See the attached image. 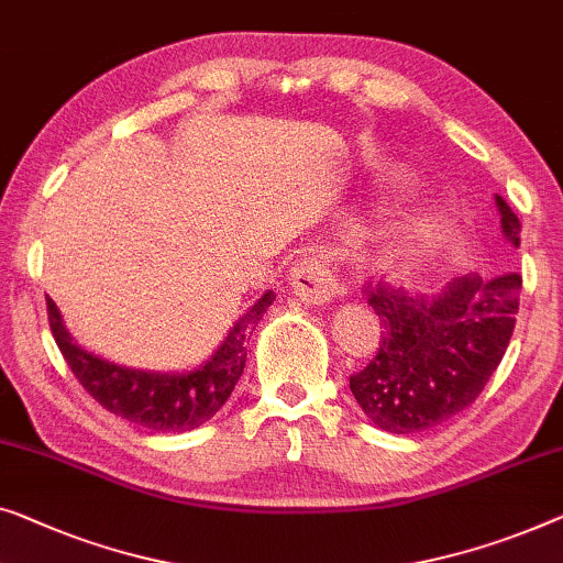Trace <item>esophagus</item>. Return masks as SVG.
<instances>
[{
  "mask_svg": "<svg viewBox=\"0 0 563 563\" xmlns=\"http://www.w3.org/2000/svg\"><path fill=\"white\" fill-rule=\"evenodd\" d=\"M291 287H295L297 297L307 305H324L330 301L338 289L335 274L330 272V264L322 262L320 256H305L291 266L289 274Z\"/></svg>",
  "mask_w": 563,
  "mask_h": 563,
  "instance_id": "esophagus-1",
  "label": "esophagus"
}]
</instances>
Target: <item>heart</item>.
Wrapping results in <instances>:
<instances>
[{
    "mask_svg": "<svg viewBox=\"0 0 563 563\" xmlns=\"http://www.w3.org/2000/svg\"><path fill=\"white\" fill-rule=\"evenodd\" d=\"M409 254H413V249H411V251H409Z\"/></svg>",
    "mask_w": 563,
    "mask_h": 563,
    "instance_id": "1",
    "label": "heart"
}]
</instances>
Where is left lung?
<instances>
[{"label": "left lung", "instance_id": "1", "mask_svg": "<svg viewBox=\"0 0 563 563\" xmlns=\"http://www.w3.org/2000/svg\"><path fill=\"white\" fill-rule=\"evenodd\" d=\"M500 223L520 243V221L500 195ZM523 279L462 276L437 297H409L386 282L365 295L380 320L376 355L350 376V390L376 427L411 434L446 421L483 394L516 330Z\"/></svg>", "mask_w": 563, "mask_h": 563}]
</instances>
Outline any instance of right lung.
Returning a JSON list of instances; mask_svg holds the SVG:
<instances>
[{"mask_svg":"<svg viewBox=\"0 0 563 563\" xmlns=\"http://www.w3.org/2000/svg\"><path fill=\"white\" fill-rule=\"evenodd\" d=\"M272 299V291H266L241 317V322H235L213 361L183 376L119 368L86 353L63 328L60 312L51 297H47V322L73 376L106 411L152 431H190L216 417V411L228 401L246 365V340Z\"/></svg>","mask_w":563,"mask_h":563,"instance_id":"obj_1","label":"right lung"}]
</instances>
